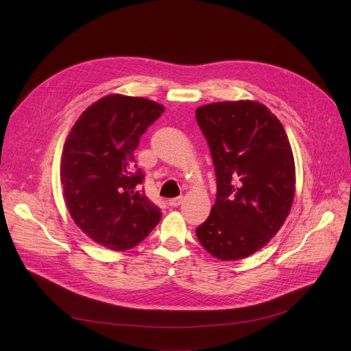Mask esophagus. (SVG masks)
<instances>
[{
    "mask_svg": "<svg viewBox=\"0 0 351 351\" xmlns=\"http://www.w3.org/2000/svg\"><path fill=\"white\" fill-rule=\"evenodd\" d=\"M182 203H183V197H182V195H180V197H175V198H171L169 202H168V204H169L171 207H179Z\"/></svg>",
    "mask_w": 351,
    "mask_h": 351,
    "instance_id": "obj_1",
    "label": "esophagus"
}]
</instances>
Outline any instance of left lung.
Listing matches in <instances>:
<instances>
[{
	"label": "left lung",
	"instance_id": "obj_1",
	"mask_svg": "<svg viewBox=\"0 0 351 351\" xmlns=\"http://www.w3.org/2000/svg\"><path fill=\"white\" fill-rule=\"evenodd\" d=\"M217 176L210 217L195 229L207 252L234 261L264 247L280 229L294 198L291 147L279 119L257 101L198 107Z\"/></svg>",
	"mask_w": 351,
	"mask_h": 351
}]
</instances>
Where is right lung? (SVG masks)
<instances>
[{"label": "right lung", "mask_w": 351, "mask_h": 351, "mask_svg": "<svg viewBox=\"0 0 351 351\" xmlns=\"http://www.w3.org/2000/svg\"><path fill=\"white\" fill-rule=\"evenodd\" d=\"M165 111L141 97L111 94L76 121L62 152L61 183L75 223L115 252L141 243L161 219V210L140 184L136 165L140 137Z\"/></svg>", "instance_id": "right-lung-1"}]
</instances>
